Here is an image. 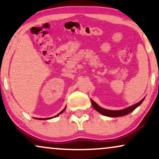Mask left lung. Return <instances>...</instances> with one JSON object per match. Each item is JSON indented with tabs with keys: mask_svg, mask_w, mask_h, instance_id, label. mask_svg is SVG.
Wrapping results in <instances>:
<instances>
[{
	"mask_svg": "<svg viewBox=\"0 0 159 159\" xmlns=\"http://www.w3.org/2000/svg\"><path fill=\"white\" fill-rule=\"evenodd\" d=\"M144 98L141 100L140 102H138V103L134 104V105H132L129 107L126 108L123 110H119V111H112V110H107L105 109V108H101V106H99L98 104L93 101L92 99L90 100L91 101V103L93 106V108H95L97 111H98L100 114L104 115V116H111V117H117V116H125V115H127L129 113H131L132 111L135 109V108L140 105L142 103V102L143 101Z\"/></svg>",
	"mask_w": 159,
	"mask_h": 159,
	"instance_id": "8db88e82",
	"label": "left lung"
}]
</instances>
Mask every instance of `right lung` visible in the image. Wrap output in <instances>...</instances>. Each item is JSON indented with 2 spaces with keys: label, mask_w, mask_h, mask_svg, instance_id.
I'll list each match as a JSON object with an SVG mask.
<instances>
[{
  "label": "right lung",
  "mask_w": 159,
  "mask_h": 159,
  "mask_svg": "<svg viewBox=\"0 0 159 159\" xmlns=\"http://www.w3.org/2000/svg\"><path fill=\"white\" fill-rule=\"evenodd\" d=\"M65 108H66V107H65V108H64V109H63V110L61 111V112L59 113V114H58L57 115H56V116H55V117H56V116H58V115H59V114H62V113H63V112H64V111H65ZM53 117H54V116H53ZM36 119H42V120H43V119H51V118H48V119H40V118H38H38H36Z\"/></svg>",
  "instance_id": "obj_1"
}]
</instances>
